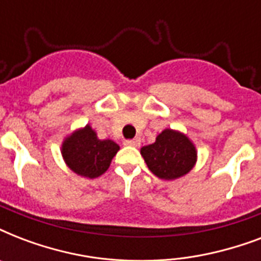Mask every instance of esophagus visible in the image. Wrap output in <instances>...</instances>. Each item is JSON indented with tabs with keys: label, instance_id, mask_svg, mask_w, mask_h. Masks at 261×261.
<instances>
[{
	"label": "esophagus",
	"instance_id": "obj_1",
	"mask_svg": "<svg viewBox=\"0 0 261 261\" xmlns=\"http://www.w3.org/2000/svg\"><path fill=\"white\" fill-rule=\"evenodd\" d=\"M124 145H126V146H134V147H138L139 145H141V139H139V138L127 139V141H124Z\"/></svg>",
	"mask_w": 261,
	"mask_h": 261
}]
</instances>
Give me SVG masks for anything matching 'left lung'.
<instances>
[{
  "label": "left lung",
  "instance_id": "left-lung-1",
  "mask_svg": "<svg viewBox=\"0 0 261 261\" xmlns=\"http://www.w3.org/2000/svg\"><path fill=\"white\" fill-rule=\"evenodd\" d=\"M141 154L147 168L165 180L188 173L196 160V150L190 139L173 130H164L154 143L141 149Z\"/></svg>",
  "mask_w": 261,
  "mask_h": 261
}]
</instances>
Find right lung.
Segmentation results:
<instances>
[{
  "instance_id": "obj_1",
  "label": "right lung",
  "mask_w": 261,
  "mask_h": 261,
  "mask_svg": "<svg viewBox=\"0 0 261 261\" xmlns=\"http://www.w3.org/2000/svg\"><path fill=\"white\" fill-rule=\"evenodd\" d=\"M119 146L111 139H98L89 126L75 131L62 145V155L71 171L85 177H98L108 169Z\"/></svg>"
}]
</instances>
